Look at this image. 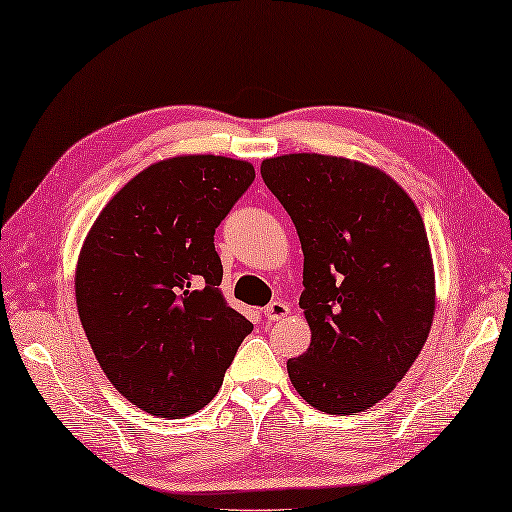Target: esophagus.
Returning <instances> with one entry per match:
<instances>
[{
  "label": "esophagus",
  "mask_w": 512,
  "mask_h": 512,
  "mask_svg": "<svg viewBox=\"0 0 512 512\" xmlns=\"http://www.w3.org/2000/svg\"><path fill=\"white\" fill-rule=\"evenodd\" d=\"M289 311H291V309H289L287 302L274 300V302H271V305L265 307L263 314H265V318H267L269 322H276V320H283L285 316H289Z\"/></svg>",
  "instance_id": "34e87169"
}]
</instances>
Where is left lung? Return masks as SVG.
Listing matches in <instances>:
<instances>
[{"label": "left lung", "mask_w": 512, "mask_h": 512, "mask_svg": "<svg viewBox=\"0 0 512 512\" xmlns=\"http://www.w3.org/2000/svg\"><path fill=\"white\" fill-rule=\"evenodd\" d=\"M300 238V309L311 344L287 362L302 400L367 411L420 356L435 316V271L413 198L375 165L316 152L260 163Z\"/></svg>", "instance_id": "8db88e82"}]
</instances>
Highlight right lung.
Segmentation results:
<instances>
[{
  "instance_id": "add662e5",
  "label": "right lung",
  "mask_w": 512,
  "mask_h": 512,
  "mask_svg": "<svg viewBox=\"0 0 512 512\" xmlns=\"http://www.w3.org/2000/svg\"><path fill=\"white\" fill-rule=\"evenodd\" d=\"M214 154L152 163L125 183L81 245L79 320L112 387L179 420L210 402L252 322L227 305L214 232L254 181Z\"/></svg>"
}]
</instances>
